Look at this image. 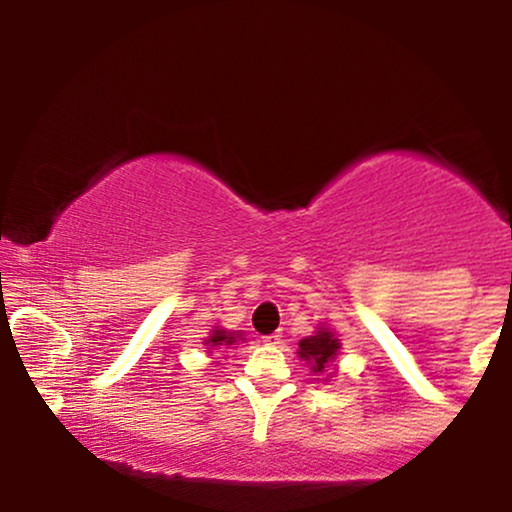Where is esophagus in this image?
<instances>
[{
	"instance_id": "esophagus-1",
	"label": "esophagus",
	"mask_w": 512,
	"mask_h": 512,
	"mask_svg": "<svg viewBox=\"0 0 512 512\" xmlns=\"http://www.w3.org/2000/svg\"><path fill=\"white\" fill-rule=\"evenodd\" d=\"M262 342L267 344V346H276V344H281V332H272V334H267V337H262Z\"/></svg>"
}]
</instances>
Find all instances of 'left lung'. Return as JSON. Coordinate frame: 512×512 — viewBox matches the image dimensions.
Here are the masks:
<instances>
[{
  "label": "left lung",
  "mask_w": 512,
  "mask_h": 512,
  "mask_svg": "<svg viewBox=\"0 0 512 512\" xmlns=\"http://www.w3.org/2000/svg\"><path fill=\"white\" fill-rule=\"evenodd\" d=\"M339 349H342L339 339L334 337L330 330H325V327H320L313 337H305L298 342V356L310 363V370H313L315 375L327 373V368L334 363Z\"/></svg>",
  "instance_id": "obj_1"
}]
</instances>
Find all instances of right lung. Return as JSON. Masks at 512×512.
I'll return each instance as SVG.
<instances>
[{
	"label": "right lung",
	"mask_w": 512,
	"mask_h": 512,
	"mask_svg": "<svg viewBox=\"0 0 512 512\" xmlns=\"http://www.w3.org/2000/svg\"><path fill=\"white\" fill-rule=\"evenodd\" d=\"M240 334L238 332H226V330H214L211 332V337L207 339V346H231L238 342Z\"/></svg>",
	"instance_id": "1"
}]
</instances>
